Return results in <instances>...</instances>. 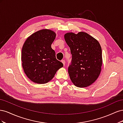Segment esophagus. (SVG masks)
I'll use <instances>...</instances> for the list:
<instances>
[{
  "instance_id": "34e87169",
  "label": "esophagus",
  "mask_w": 123,
  "mask_h": 123,
  "mask_svg": "<svg viewBox=\"0 0 123 123\" xmlns=\"http://www.w3.org/2000/svg\"><path fill=\"white\" fill-rule=\"evenodd\" d=\"M62 63L63 64V65L65 66V60H62Z\"/></svg>"
}]
</instances>
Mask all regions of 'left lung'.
<instances>
[{"instance_id": "8db88e82", "label": "left lung", "mask_w": 123, "mask_h": 123, "mask_svg": "<svg viewBox=\"0 0 123 123\" xmlns=\"http://www.w3.org/2000/svg\"><path fill=\"white\" fill-rule=\"evenodd\" d=\"M72 55L68 68L70 80L75 86H89L98 79L102 66V48L98 40L84 32L64 35Z\"/></svg>"}]
</instances>
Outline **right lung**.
<instances>
[{
	"mask_svg": "<svg viewBox=\"0 0 123 123\" xmlns=\"http://www.w3.org/2000/svg\"><path fill=\"white\" fill-rule=\"evenodd\" d=\"M56 33L44 29L33 33L25 40L21 51L22 66L25 75L33 82L46 84L63 67L51 48Z\"/></svg>",
	"mask_w": 123,
	"mask_h": 123,
	"instance_id": "1",
	"label": "right lung"
}]
</instances>
